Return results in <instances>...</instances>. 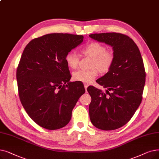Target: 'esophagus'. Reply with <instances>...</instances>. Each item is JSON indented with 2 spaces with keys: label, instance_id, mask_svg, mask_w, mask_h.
Returning a JSON list of instances; mask_svg holds the SVG:
<instances>
[{
  "label": "esophagus",
  "instance_id": "1",
  "mask_svg": "<svg viewBox=\"0 0 159 159\" xmlns=\"http://www.w3.org/2000/svg\"><path fill=\"white\" fill-rule=\"evenodd\" d=\"M84 88H85V89H86V91H87V88H88V84H84Z\"/></svg>",
  "mask_w": 159,
  "mask_h": 159
}]
</instances>
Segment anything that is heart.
<instances>
[{"label":"heart","mask_w":159,"mask_h":159,"mask_svg":"<svg viewBox=\"0 0 159 159\" xmlns=\"http://www.w3.org/2000/svg\"><path fill=\"white\" fill-rule=\"evenodd\" d=\"M84 56H88L92 58L89 70H79L73 73V79L75 81L84 83L92 82L98 75V70L102 73H107L112 67L114 55L112 51H107L106 47L99 42L93 41L89 43L81 50ZM65 60L67 66L71 69L77 68L79 63V57L73 51L66 54Z\"/></svg>","instance_id":"1"}]
</instances>
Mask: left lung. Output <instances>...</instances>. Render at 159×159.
<instances>
[{
    "label": "left lung",
    "mask_w": 159,
    "mask_h": 159,
    "mask_svg": "<svg viewBox=\"0 0 159 159\" xmlns=\"http://www.w3.org/2000/svg\"><path fill=\"white\" fill-rule=\"evenodd\" d=\"M89 36L111 46L114 55L110 70L96 80L107 88L106 93L92 86L87 89L92 98L89 118L97 128L115 130L125 125L141 103L146 82L143 60L139 47L126 35L109 32Z\"/></svg>",
    "instance_id": "left-lung-1"
}]
</instances>
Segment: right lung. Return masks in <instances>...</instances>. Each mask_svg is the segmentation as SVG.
I'll return each instance as SVG.
<instances>
[{
    "label": "right lung",
    "instance_id": "1",
    "mask_svg": "<svg viewBox=\"0 0 159 159\" xmlns=\"http://www.w3.org/2000/svg\"><path fill=\"white\" fill-rule=\"evenodd\" d=\"M83 39L70 34H46L30 41L22 54L16 75L20 101L30 118L46 129L67 125L85 93L83 85L70 81L65 60Z\"/></svg>",
    "mask_w": 159,
    "mask_h": 159
}]
</instances>
